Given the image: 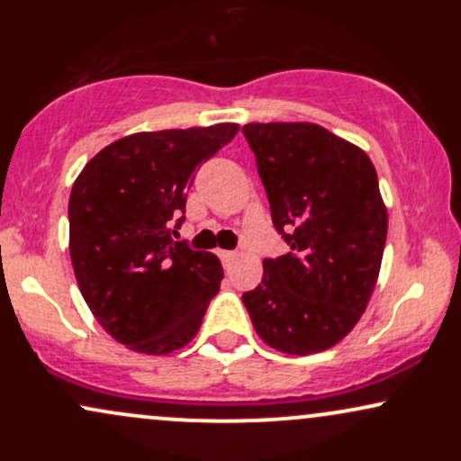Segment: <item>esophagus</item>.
Returning a JSON list of instances; mask_svg holds the SVG:
<instances>
[{"mask_svg": "<svg viewBox=\"0 0 461 461\" xmlns=\"http://www.w3.org/2000/svg\"><path fill=\"white\" fill-rule=\"evenodd\" d=\"M219 256H221V260H223V264H225V268H227V271H230V268H231V264L236 262L238 253H236V251H219Z\"/></svg>", "mask_w": 461, "mask_h": 461, "instance_id": "1", "label": "esophagus"}]
</instances>
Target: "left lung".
Returning a JSON list of instances; mask_svg holds the SVG:
<instances>
[{
	"label": "left lung",
	"mask_w": 461,
	"mask_h": 461,
	"mask_svg": "<svg viewBox=\"0 0 461 461\" xmlns=\"http://www.w3.org/2000/svg\"><path fill=\"white\" fill-rule=\"evenodd\" d=\"M242 134L290 247L262 262V284L242 303L268 347L321 353L356 327L377 284L388 234L377 171L316 123H247Z\"/></svg>",
	"instance_id": "left-lung-1"
}]
</instances>
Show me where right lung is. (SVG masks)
<instances>
[{
  "label": "right lung",
  "mask_w": 461,
  "mask_h": 461,
  "mask_svg": "<svg viewBox=\"0 0 461 461\" xmlns=\"http://www.w3.org/2000/svg\"><path fill=\"white\" fill-rule=\"evenodd\" d=\"M236 123L139 131L88 160L68 199V251L84 301L116 342L167 356L197 336L223 267L173 240L194 171Z\"/></svg>",
  "instance_id": "add662e5"
}]
</instances>
